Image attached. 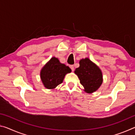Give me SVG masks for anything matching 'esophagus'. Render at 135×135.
<instances>
[{"mask_svg":"<svg viewBox=\"0 0 135 135\" xmlns=\"http://www.w3.org/2000/svg\"><path fill=\"white\" fill-rule=\"evenodd\" d=\"M70 68H71V71H74V66H73V65H70Z\"/></svg>","mask_w":135,"mask_h":135,"instance_id":"1","label":"esophagus"}]
</instances>
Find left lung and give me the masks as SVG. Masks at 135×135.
I'll list each match as a JSON object with an SVG mask.
<instances>
[{
	"instance_id": "left-lung-1",
	"label": "left lung",
	"mask_w": 135,
	"mask_h": 135,
	"mask_svg": "<svg viewBox=\"0 0 135 135\" xmlns=\"http://www.w3.org/2000/svg\"><path fill=\"white\" fill-rule=\"evenodd\" d=\"M79 64L80 67L76 68L74 73L78 76L84 91L88 93L97 91L103 81L101 70L88 58L81 59Z\"/></svg>"
}]
</instances>
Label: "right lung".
I'll return each mask as SVG.
<instances>
[{
	"label": "right lung",
	"mask_w": 135,
	"mask_h": 135,
	"mask_svg": "<svg viewBox=\"0 0 135 135\" xmlns=\"http://www.w3.org/2000/svg\"><path fill=\"white\" fill-rule=\"evenodd\" d=\"M71 71L68 66L61 64L58 58L52 57L41 70L40 78L46 88L53 89L62 83L65 75Z\"/></svg>",
	"instance_id": "obj_1"
}]
</instances>
